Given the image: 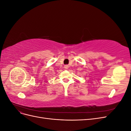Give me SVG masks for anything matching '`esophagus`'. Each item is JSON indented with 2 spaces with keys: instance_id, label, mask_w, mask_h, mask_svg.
Here are the masks:
<instances>
[{
  "instance_id": "obj_1",
  "label": "esophagus",
  "mask_w": 131,
  "mask_h": 131,
  "mask_svg": "<svg viewBox=\"0 0 131 131\" xmlns=\"http://www.w3.org/2000/svg\"><path fill=\"white\" fill-rule=\"evenodd\" d=\"M69 67V66H68V65H65L64 66V68H66V69H67Z\"/></svg>"
}]
</instances>
